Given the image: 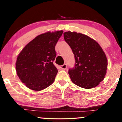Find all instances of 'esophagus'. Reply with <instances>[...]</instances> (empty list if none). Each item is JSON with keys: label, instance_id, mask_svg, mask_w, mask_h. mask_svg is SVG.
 I'll return each mask as SVG.
<instances>
[{"label": "esophagus", "instance_id": "34e87169", "mask_svg": "<svg viewBox=\"0 0 122 122\" xmlns=\"http://www.w3.org/2000/svg\"><path fill=\"white\" fill-rule=\"evenodd\" d=\"M60 68H61V69L65 70V69H66L67 68V65L66 64H64V65L60 66Z\"/></svg>", "mask_w": 122, "mask_h": 122}]
</instances>
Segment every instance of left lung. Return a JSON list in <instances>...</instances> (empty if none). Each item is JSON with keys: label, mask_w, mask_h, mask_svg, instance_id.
I'll use <instances>...</instances> for the list:
<instances>
[{"label": "left lung", "mask_w": 122, "mask_h": 122, "mask_svg": "<svg viewBox=\"0 0 122 122\" xmlns=\"http://www.w3.org/2000/svg\"><path fill=\"white\" fill-rule=\"evenodd\" d=\"M64 37L75 56V66L68 71L72 81L85 89L97 86L104 79L108 64L102 47L94 40L81 33L65 32Z\"/></svg>", "instance_id": "8db88e82"}]
</instances>
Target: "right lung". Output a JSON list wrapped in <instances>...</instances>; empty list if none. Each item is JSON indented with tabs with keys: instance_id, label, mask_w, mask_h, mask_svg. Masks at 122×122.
Returning <instances> with one entry per match:
<instances>
[{
	"instance_id": "add662e5",
	"label": "right lung",
	"mask_w": 122,
	"mask_h": 122,
	"mask_svg": "<svg viewBox=\"0 0 122 122\" xmlns=\"http://www.w3.org/2000/svg\"><path fill=\"white\" fill-rule=\"evenodd\" d=\"M62 33L61 30L39 35L19 53L16 71L27 87L41 91L54 82L58 72L53 62L57 54L55 46Z\"/></svg>"
}]
</instances>
